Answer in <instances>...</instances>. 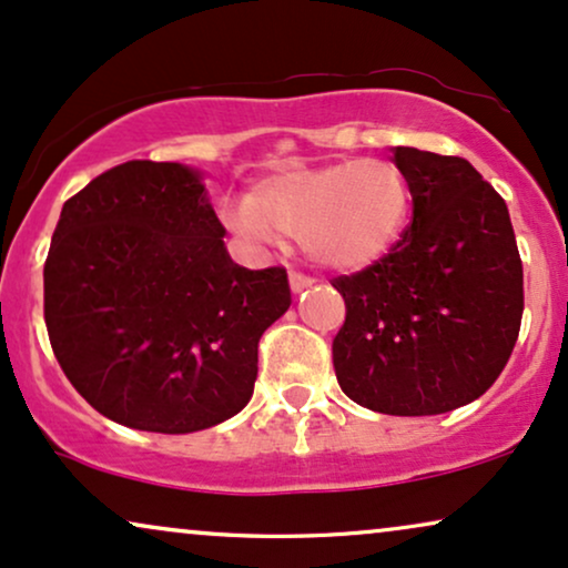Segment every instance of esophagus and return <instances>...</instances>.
I'll return each mask as SVG.
<instances>
[{
  "label": "esophagus",
  "mask_w": 568,
  "mask_h": 568,
  "mask_svg": "<svg viewBox=\"0 0 568 568\" xmlns=\"http://www.w3.org/2000/svg\"><path fill=\"white\" fill-rule=\"evenodd\" d=\"M313 284H316V278L307 276V273H300V271H292L290 273L292 292H303V290H307V286H313Z\"/></svg>",
  "instance_id": "obj_1"
}]
</instances>
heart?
Instances as JSON below:
<instances>
[{
	"mask_svg": "<svg viewBox=\"0 0 568 568\" xmlns=\"http://www.w3.org/2000/svg\"><path fill=\"white\" fill-rule=\"evenodd\" d=\"M410 205V179L397 163L342 160L261 181L231 207L229 223L252 242L290 234L318 263L366 268L400 240Z\"/></svg>",
	"mask_w": 568,
	"mask_h": 568,
	"instance_id": "heart-1",
	"label": "heart"
}]
</instances>
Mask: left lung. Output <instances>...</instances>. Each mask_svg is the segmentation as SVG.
<instances>
[{
  "instance_id": "left-lung-1",
  "label": "left lung",
  "mask_w": 568,
  "mask_h": 568,
  "mask_svg": "<svg viewBox=\"0 0 568 568\" xmlns=\"http://www.w3.org/2000/svg\"><path fill=\"white\" fill-rule=\"evenodd\" d=\"M413 219L382 261L332 278L345 324L332 342L349 400L437 416L493 387L519 339L524 271L506 200L464 158L395 146Z\"/></svg>"
}]
</instances>
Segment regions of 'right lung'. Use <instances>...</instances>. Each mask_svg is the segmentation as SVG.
I'll list each match as a JSON object with an SVG mask.
<instances>
[{
    "label": "right lung",
    "instance_id": "add662e5",
    "mask_svg": "<svg viewBox=\"0 0 568 568\" xmlns=\"http://www.w3.org/2000/svg\"><path fill=\"white\" fill-rule=\"evenodd\" d=\"M200 176L129 160L62 205L44 263V321L68 382L110 422L186 434L236 416L257 342L292 303L282 265L223 247Z\"/></svg>",
    "mask_w": 568,
    "mask_h": 568
}]
</instances>
